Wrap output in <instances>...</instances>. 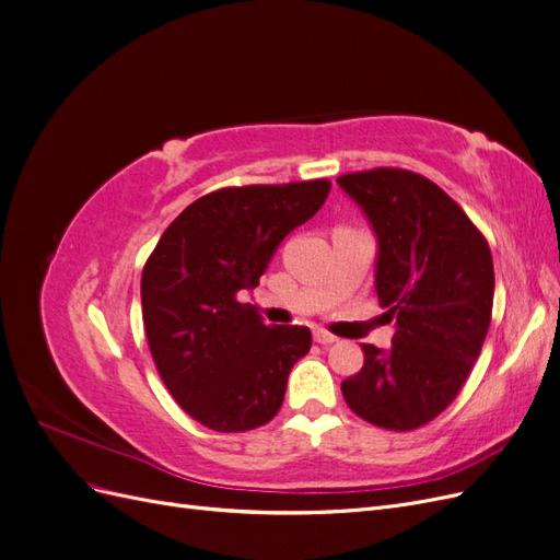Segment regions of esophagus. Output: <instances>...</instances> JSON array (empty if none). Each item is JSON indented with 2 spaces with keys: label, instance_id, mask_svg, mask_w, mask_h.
I'll list each match as a JSON object with an SVG mask.
<instances>
[{
  "label": "esophagus",
  "instance_id": "esophagus-1",
  "mask_svg": "<svg viewBox=\"0 0 560 560\" xmlns=\"http://www.w3.org/2000/svg\"><path fill=\"white\" fill-rule=\"evenodd\" d=\"M313 338H315V341H317L319 346H331V343H336V336H331V334L325 331V329H317V331L313 334Z\"/></svg>",
  "mask_w": 560,
  "mask_h": 560
}]
</instances>
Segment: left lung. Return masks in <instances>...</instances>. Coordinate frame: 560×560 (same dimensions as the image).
<instances>
[{
	"mask_svg": "<svg viewBox=\"0 0 560 560\" xmlns=\"http://www.w3.org/2000/svg\"><path fill=\"white\" fill-rule=\"evenodd\" d=\"M376 235L374 284L393 348L362 346L364 366L341 383L350 409L385 430L442 413L477 362L495 273L483 235L453 198L397 167L336 179Z\"/></svg>",
	"mask_w": 560,
	"mask_h": 560,
	"instance_id": "1",
	"label": "left lung"
}]
</instances>
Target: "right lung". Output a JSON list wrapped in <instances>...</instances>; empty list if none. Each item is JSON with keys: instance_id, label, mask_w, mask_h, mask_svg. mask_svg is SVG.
I'll use <instances>...</instances> for the list:
<instances>
[{"instance_id": "right-lung-1", "label": "right lung", "mask_w": 560, "mask_h": 560, "mask_svg": "<svg viewBox=\"0 0 560 560\" xmlns=\"http://www.w3.org/2000/svg\"><path fill=\"white\" fill-rule=\"evenodd\" d=\"M327 179L238 186L191 202L165 229L142 270L151 358L182 409L214 432L273 418L311 329L266 327L252 292L280 243L327 200Z\"/></svg>"}]
</instances>
